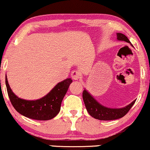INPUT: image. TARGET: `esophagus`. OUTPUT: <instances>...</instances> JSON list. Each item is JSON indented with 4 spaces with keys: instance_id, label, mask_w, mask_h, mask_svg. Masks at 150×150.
<instances>
[{
    "instance_id": "1",
    "label": "esophagus",
    "mask_w": 150,
    "mask_h": 150,
    "mask_svg": "<svg viewBox=\"0 0 150 150\" xmlns=\"http://www.w3.org/2000/svg\"><path fill=\"white\" fill-rule=\"evenodd\" d=\"M71 76L72 79L74 80H78L81 78V74L78 71H72L71 75Z\"/></svg>"
}]
</instances>
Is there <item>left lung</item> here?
I'll use <instances>...</instances> for the list:
<instances>
[{
    "label": "left lung",
    "instance_id": "left-lung-1",
    "mask_svg": "<svg viewBox=\"0 0 150 150\" xmlns=\"http://www.w3.org/2000/svg\"><path fill=\"white\" fill-rule=\"evenodd\" d=\"M117 39L131 44L127 37L122 33H117ZM82 98L86 110L89 115L100 121H111L122 118L130 110L136 102V100H134L129 105L123 108H109L100 104L85 89L83 91Z\"/></svg>",
    "mask_w": 150,
    "mask_h": 150
}]
</instances>
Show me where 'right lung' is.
I'll list each match as a JSON object with an SVG mask.
<instances>
[{
	"label": "right lung",
	"mask_w": 150,
	"mask_h": 150,
	"mask_svg": "<svg viewBox=\"0 0 150 150\" xmlns=\"http://www.w3.org/2000/svg\"><path fill=\"white\" fill-rule=\"evenodd\" d=\"M71 82V79H66L58 83L42 98L37 100H26L18 98L12 92L6 76L8 95L15 110L24 116L39 121L50 120L58 115L63 99Z\"/></svg>",
	"instance_id": "1"
}]
</instances>
